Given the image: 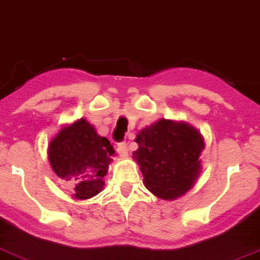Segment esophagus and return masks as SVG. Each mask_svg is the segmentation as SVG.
<instances>
[{
  "instance_id": "34e87169",
  "label": "esophagus",
  "mask_w": 260,
  "mask_h": 260,
  "mask_svg": "<svg viewBox=\"0 0 260 260\" xmlns=\"http://www.w3.org/2000/svg\"><path fill=\"white\" fill-rule=\"evenodd\" d=\"M117 153H119L120 157L128 156V148H126L125 143H120L119 145H117Z\"/></svg>"
}]
</instances>
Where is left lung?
I'll list each match as a JSON object with an SVG mask.
<instances>
[{
  "instance_id": "obj_1",
  "label": "left lung",
  "mask_w": 260,
  "mask_h": 260,
  "mask_svg": "<svg viewBox=\"0 0 260 260\" xmlns=\"http://www.w3.org/2000/svg\"><path fill=\"white\" fill-rule=\"evenodd\" d=\"M134 158L144 185L161 200H176L193 187L201 173L202 135L190 124L161 119L136 136Z\"/></svg>"
}]
</instances>
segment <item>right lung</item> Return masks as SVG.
<instances>
[{
	"label": "right lung",
	"instance_id": "add662e5",
	"mask_svg": "<svg viewBox=\"0 0 260 260\" xmlns=\"http://www.w3.org/2000/svg\"><path fill=\"white\" fill-rule=\"evenodd\" d=\"M113 147L84 119L63 126L49 144L52 171L66 181L74 178L76 200H87L103 190Z\"/></svg>",
	"mask_w": 260,
	"mask_h": 260
}]
</instances>
